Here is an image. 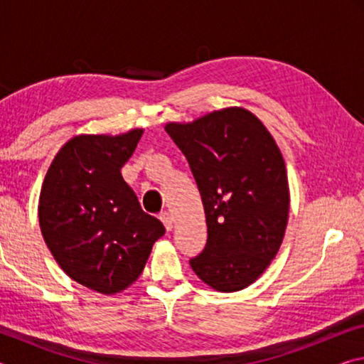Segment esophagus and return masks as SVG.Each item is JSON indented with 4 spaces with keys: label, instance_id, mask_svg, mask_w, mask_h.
Returning <instances> with one entry per match:
<instances>
[{
    "label": "esophagus",
    "instance_id": "34e87169",
    "mask_svg": "<svg viewBox=\"0 0 364 364\" xmlns=\"http://www.w3.org/2000/svg\"><path fill=\"white\" fill-rule=\"evenodd\" d=\"M160 220H162L165 230H167V231L173 230V217H171V215H170L168 212L160 213Z\"/></svg>",
    "mask_w": 364,
    "mask_h": 364
}]
</instances>
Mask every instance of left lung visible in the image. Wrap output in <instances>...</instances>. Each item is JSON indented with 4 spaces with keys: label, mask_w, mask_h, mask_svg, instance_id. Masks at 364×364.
I'll return each instance as SVG.
<instances>
[{
    "label": "left lung",
    "mask_w": 364,
    "mask_h": 364,
    "mask_svg": "<svg viewBox=\"0 0 364 364\" xmlns=\"http://www.w3.org/2000/svg\"><path fill=\"white\" fill-rule=\"evenodd\" d=\"M165 132L188 159L207 220V244L191 268L220 292L257 281L278 254L289 217L286 164L257 117L228 107Z\"/></svg>",
    "instance_id": "1"
}]
</instances>
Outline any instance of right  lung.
Listing matches in <instances>:
<instances>
[{
  "mask_svg": "<svg viewBox=\"0 0 364 364\" xmlns=\"http://www.w3.org/2000/svg\"><path fill=\"white\" fill-rule=\"evenodd\" d=\"M143 130L119 136L80 134L60 147L43 181L38 218L48 249L67 276L112 295L143 273L154 242L165 234L141 208L120 168Z\"/></svg>",
  "mask_w": 364,
  "mask_h": 364,
  "instance_id": "add662e5",
  "label": "right lung"
}]
</instances>
